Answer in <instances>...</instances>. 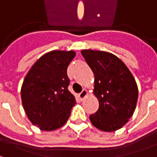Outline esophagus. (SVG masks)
<instances>
[{"mask_svg": "<svg viewBox=\"0 0 157 157\" xmlns=\"http://www.w3.org/2000/svg\"><path fill=\"white\" fill-rule=\"evenodd\" d=\"M86 95H87V91L86 90H82V92H80L78 94V98H80V100L82 101L86 97Z\"/></svg>", "mask_w": 157, "mask_h": 157, "instance_id": "obj_1", "label": "esophagus"}]
</instances>
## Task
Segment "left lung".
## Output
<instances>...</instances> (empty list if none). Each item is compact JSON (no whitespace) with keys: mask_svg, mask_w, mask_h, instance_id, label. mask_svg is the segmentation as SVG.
<instances>
[{"mask_svg":"<svg viewBox=\"0 0 157 157\" xmlns=\"http://www.w3.org/2000/svg\"><path fill=\"white\" fill-rule=\"evenodd\" d=\"M82 55L94 73V93L99 101L98 109L90 115V120L102 131L121 128L136 108L138 87L134 76L113 54L85 49Z\"/></svg>","mask_w":157,"mask_h":157,"instance_id":"1","label":"left lung"}]
</instances>
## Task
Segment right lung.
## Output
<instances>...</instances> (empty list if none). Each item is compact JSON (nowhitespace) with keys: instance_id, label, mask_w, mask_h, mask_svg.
<instances>
[{"instance_id":"add662e5","label":"right lung","mask_w":157,"mask_h":157,"mask_svg":"<svg viewBox=\"0 0 157 157\" xmlns=\"http://www.w3.org/2000/svg\"><path fill=\"white\" fill-rule=\"evenodd\" d=\"M74 51L54 50L44 55L29 70L22 83L21 98L33 124L44 131L60 128L68 120L75 98L68 90L69 64Z\"/></svg>"}]
</instances>
